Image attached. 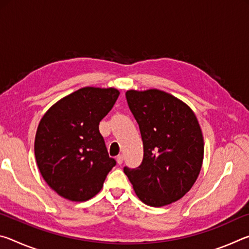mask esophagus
Returning a JSON list of instances; mask_svg holds the SVG:
<instances>
[{"instance_id": "1", "label": "esophagus", "mask_w": 249, "mask_h": 249, "mask_svg": "<svg viewBox=\"0 0 249 249\" xmlns=\"http://www.w3.org/2000/svg\"><path fill=\"white\" fill-rule=\"evenodd\" d=\"M123 160H124L123 155H119L116 157V161H117V163H119V165H122V163H123Z\"/></svg>"}]
</instances>
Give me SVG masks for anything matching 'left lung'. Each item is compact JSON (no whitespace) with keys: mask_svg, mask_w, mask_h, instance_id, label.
<instances>
[{"mask_svg":"<svg viewBox=\"0 0 249 249\" xmlns=\"http://www.w3.org/2000/svg\"><path fill=\"white\" fill-rule=\"evenodd\" d=\"M138 123L144 157L124 167L140 200L163 206L181 199L195 184L203 161V136L195 113L182 101L157 89L126 92Z\"/></svg>","mask_w":249,"mask_h":249,"instance_id":"8db88e82","label":"left lung"}]
</instances>
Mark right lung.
<instances>
[{
    "mask_svg": "<svg viewBox=\"0 0 249 249\" xmlns=\"http://www.w3.org/2000/svg\"><path fill=\"white\" fill-rule=\"evenodd\" d=\"M119 95L113 88H82L58 101L40 120L35 137L37 166L49 187L65 199H91L116 165L99 124Z\"/></svg>",
    "mask_w": 249,
    "mask_h": 249,
    "instance_id": "1",
    "label": "right lung"
}]
</instances>
